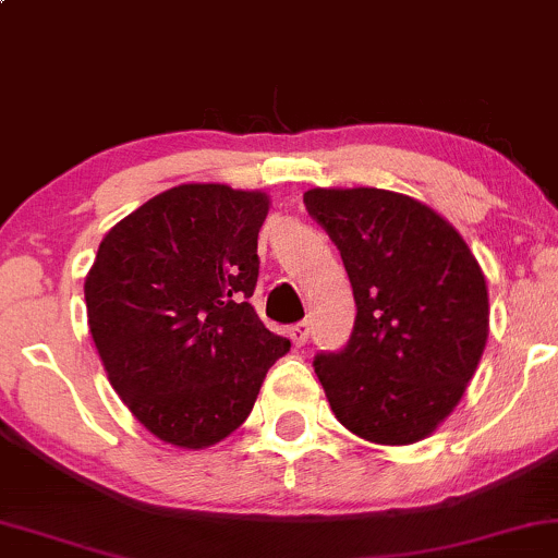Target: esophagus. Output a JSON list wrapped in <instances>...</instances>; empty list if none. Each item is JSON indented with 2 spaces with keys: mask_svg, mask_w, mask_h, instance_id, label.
<instances>
[{
  "mask_svg": "<svg viewBox=\"0 0 558 558\" xmlns=\"http://www.w3.org/2000/svg\"><path fill=\"white\" fill-rule=\"evenodd\" d=\"M308 330H312V327H308V322H296V325H293L291 330H288V338H291L293 345L301 348V345H306Z\"/></svg>",
  "mask_w": 558,
  "mask_h": 558,
  "instance_id": "1",
  "label": "esophagus"
}]
</instances>
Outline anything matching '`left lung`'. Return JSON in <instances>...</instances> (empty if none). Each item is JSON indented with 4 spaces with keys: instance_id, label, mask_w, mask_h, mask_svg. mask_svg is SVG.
Instances as JSON below:
<instances>
[{
    "instance_id": "8db88e82",
    "label": "left lung",
    "mask_w": 558,
    "mask_h": 558,
    "mask_svg": "<svg viewBox=\"0 0 558 558\" xmlns=\"http://www.w3.org/2000/svg\"><path fill=\"white\" fill-rule=\"evenodd\" d=\"M355 299L351 340L314 355L335 418L374 445L426 439L458 405L488 338V291L462 236L408 194L308 190Z\"/></svg>"
}]
</instances>
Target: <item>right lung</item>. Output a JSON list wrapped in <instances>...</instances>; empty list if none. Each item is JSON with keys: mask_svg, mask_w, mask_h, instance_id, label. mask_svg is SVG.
<instances>
[{"mask_svg": "<svg viewBox=\"0 0 558 558\" xmlns=\"http://www.w3.org/2000/svg\"><path fill=\"white\" fill-rule=\"evenodd\" d=\"M270 199L181 184L100 241L85 278L87 325L111 387L160 441L203 449L244 424L291 340L250 304Z\"/></svg>", "mask_w": 558, "mask_h": 558, "instance_id": "1", "label": "right lung"}]
</instances>
